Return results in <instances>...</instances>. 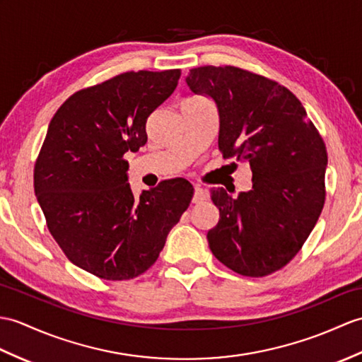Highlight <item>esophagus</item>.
Returning <instances> with one entry per match:
<instances>
[{"label": "esophagus", "mask_w": 362, "mask_h": 362, "mask_svg": "<svg viewBox=\"0 0 362 362\" xmlns=\"http://www.w3.org/2000/svg\"><path fill=\"white\" fill-rule=\"evenodd\" d=\"M206 197H208L206 191L204 188L200 187L194 188V196H192V202H194V204H202V202L206 200Z\"/></svg>", "instance_id": "esophagus-1"}]
</instances>
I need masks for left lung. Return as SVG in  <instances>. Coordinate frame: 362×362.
<instances>
[{
    "label": "left lung",
    "instance_id": "left-lung-1",
    "mask_svg": "<svg viewBox=\"0 0 362 362\" xmlns=\"http://www.w3.org/2000/svg\"><path fill=\"white\" fill-rule=\"evenodd\" d=\"M187 83L219 111L223 158L250 163L253 188L233 197L211 189L219 222L206 234L217 260L262 277L295 257L325 202L327 149L298 97L279 83L236 66L189 69Z\"/></svg>",
    "mask_w": 362,
    "mask_h": 362
}]
</instances>
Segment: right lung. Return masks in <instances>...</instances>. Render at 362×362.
I'll return each instance as SVG.
<instances>
[{
  "mask_svg": "<svg viewBox=\"0 0 362 362\" xmlns=\"http://www.w3.org/2000/svg\"><path fill=\"white\" fill-rule=\"evenodd\" d=\"M180 69L129 71L80 89L58 107L33 168L49 233L74 265L106 281L145 273L194 194L182 177L134 197L124 154L145 145L146 120Z\"/></svg>",
  "mask_w": 362,
  "mask_h": 362,
  "instance_id": "add662e5",
  "label": "right lung"
}]
</instances>
